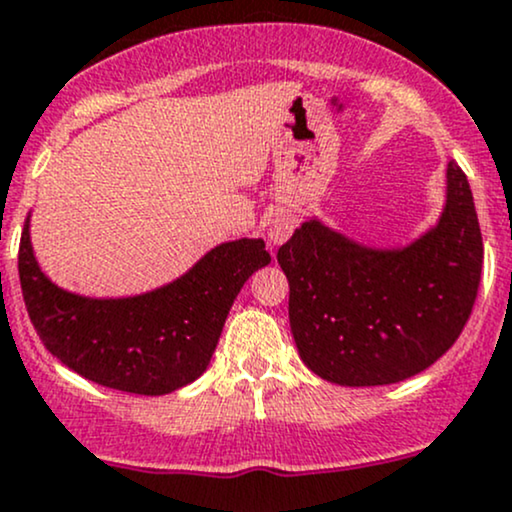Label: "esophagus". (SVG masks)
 <instances>
[{"label": "esophagus", "instance_id": "1", "mask_svg": "<svg viewBox=\"0 0 512 512\" xmlns=\"http://www.w3.org/2000/svg\"><path fill=\"white\" fill-rule=\"evenodd\" d=\"M294 230H297V215H294V210L280 208L270 215L268 227H266V237L273 246H280L292 237Z\"/></svg>", "mask_w": 512, "mask_h": 512}]
</instances>
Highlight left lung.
Wrapping results in <instances>:
<instances>
[{
    "label": "left lung",
    "instance_id": "1",
    "mask_svg": "<svg viewBox=\"0 0 512 512\" xmlns=\"http://www.w3.org/2000/svg\"><path fill=\"white\" fill-rule=\"evenodd\" d=\"M302 362L335 386H390L429 369L465 328L484 244L470 182L446 167L438 220L405 244L374 246L309 218L278 249Z\"/></svg>",
    "mask_w": 512,
    "mask_h": 512
}]
</instances>
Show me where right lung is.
Returning a JSON list of instances; mask_svg holds the SVG:
<instances>
[{
  "label": "right lung",
  "instance_id": "obj_1",
  "mask_svg": "<svg viewBox=\"0 0 512 512\" xmlns=\"http://www.w3.org/2000/svg\"><path fill=\"white\" fill-rule=\"evenodd\" d=\"M270 263L263 239L222 242L177 280L134 297H86L42 273L30 213L18 246L23 302L42 345L105 388L165 395L208 369L244 282Z\"/></svg>",
  "mask_w": 512,
  "mask_h": 512
}]
</instances>
